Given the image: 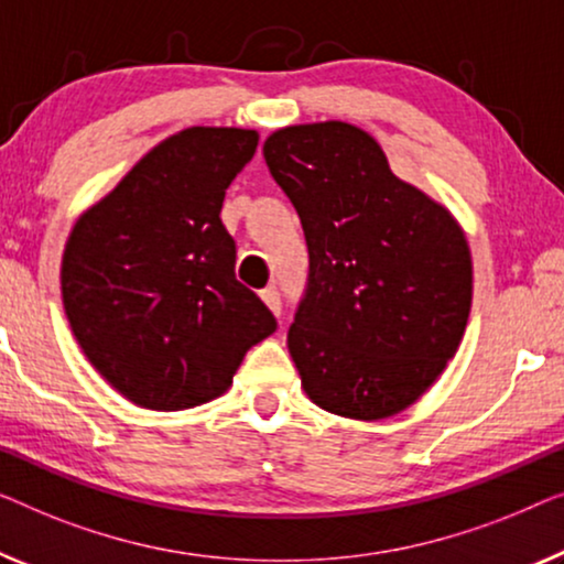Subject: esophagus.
I'll use <instances>...</instances> for the list:
<instances>
[{
    "mask_svg": "<svg viewBox=\"0 0 564 564\" xmlns=\"http://www.w3.org/2000/svg\"><path fill=\"white\" fill-rule=\"evenodd\" d=\"M260 299L265 301V306L271 308V312H273L275 316H281V293L275 291L273 285H271V289H263V291H260Z\"/></svg>",
    "mask_w": 564,
    "mask_h": 564,
    "instance_id": "esophagus-1",
    "label": "esophagus"
}]
</instances>
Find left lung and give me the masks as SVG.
<instances>
[{
	"label": "left lung",
	"instance_id": "obj_1",
	"mask_svg": "<svg viewBox=\"0 0 564 564\" xmlns=\"http://www.w3.org/2000/svg\"><path fill=\"white\" fill-rule=\"evenodd\" d=\"M263 155L308 248L289 329L301 386L324 411L388 419L455 358L473 304V260L447 206L401 181L378 140L347 122L293 124Z\"/></svg>",
	"mask_w": 564,
	"mask_h": 564
}]
</instances>
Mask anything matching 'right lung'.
Instances as JSON below:
<instances>
[{
	"label": "right lung",
	"mask_w": 564,
	"mask_h": 564,
	"mask_svg": "<svg viewBox=\"0 0 564 564\" xmlns=\"http://www.w3.org/2000/svg\"><path fill=\"white\" fill-rule=\"evenodd\" d=\"M258 132L188 127L171 134L76 219L61 263L70 332L127 401L181 411L232 386L275 316L235 279L219 212Z\"/></svg>",
	"instance_id": "add662e5"
}]
</instances>
